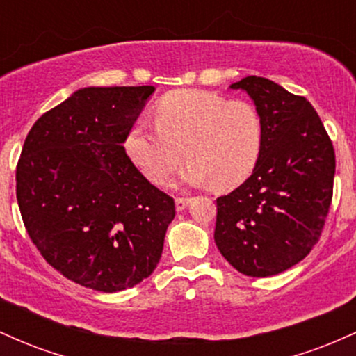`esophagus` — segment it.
I'll return each instance as SVG.
<instances>
[{
    "label": "esophagus",
    "instance_id": "34e87169",
    "mask_svg": "<svg viewBox=\"0 0 356 356\" xmlns=\"http://www.w3.org/2000/svg\"><path fill=\"white\" fill-rule=\"evenodd\" d=\"M189 204V199L187 197H175V209L177 211H184Z\"/></svg>",
    "mask_w": 356,
    "mask_h": 356
}]
</instances>
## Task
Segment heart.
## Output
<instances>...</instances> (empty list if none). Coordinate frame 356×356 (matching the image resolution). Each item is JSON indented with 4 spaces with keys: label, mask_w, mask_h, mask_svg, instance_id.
<instances>
[{
    "label": "heart",
    "mask_w": 356,
    "mask_h": 356,
    "mask_svg": "<svg viewBox=\"0 0 356 356\" xmlns=\"http://www.w3.org/2000/svg\"><path fill=\"white\" fill-rule=\"evenodd\" d=\"M155 122L138 120L125 138L130 161L155 184L165 182L187 155L181 182L234 189L252 174L263 150V118L246 100L177 90L159 102Z\"/></svg>",
    "instance_id": "1"
}]
</instances>
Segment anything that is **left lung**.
Returning a JSON list of instances; mask_svg holds the SVG:
<instances>
[{
    "mask_svg": "<svg viewBox=\"0 0 356 356\" xmlns=\"http://www.w3.org/2000/svg\"><path fill=\"white\" fill-rule=\"evenodd\" d=\"M231 88L254 100L264 140L252 174L216 199L214 241L243 275L275 276L305 259L320 239L333 197V144L305 97L263 76Z\"/></svg>",
    "mask_w": 356,
    "mask_h": 356,
    "instance_id": "obj_1",
    "label": "left lung"
}]
</instances>
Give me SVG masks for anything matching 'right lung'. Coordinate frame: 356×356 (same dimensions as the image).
I'll list each match as a JSON object with an SVG mask.
<instances>
[{
	"instance_id": "add662e5",
	"label": "right lung",
	"mask_w": 356,
	"mask_h": 356,
	"mask_svg": "<svg viewBox=\"0 0 356 356\" xmlns=\"http://www.w3.org/2000/svg\"><path fill=\"white\" fill-rule=\"evenodd\" d=\"M154 90L81 88L43 113L24 140L16 165L24 227L47 263L85 288H132L161 259L174 199L122 145Z\"/></svg>"
}]
</instances>
